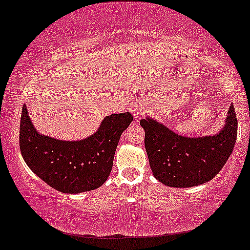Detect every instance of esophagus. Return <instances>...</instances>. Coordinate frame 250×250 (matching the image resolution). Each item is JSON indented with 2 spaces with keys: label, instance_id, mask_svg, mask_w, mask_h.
Wrapping results in <instances>:
<instances>
[{
  "label": "esophagus",
  "instance_id": "obj_1",
  "mask_svg": "<svg viewBox=\"0 0 250 250\" xmlns=\"http://www.w3.org/2000/svg\"><path fill=\"white\" fill-rule=\"evenodd\" d=\"M145 110H146V106H145L143 103L137 104V105L133 108V115H134V117H135L136 120H138V118H140V117L142 116V115H144Z\"/></svg>",
  "mask_w": 250,
  "mask_h": 250
}]
</instances>
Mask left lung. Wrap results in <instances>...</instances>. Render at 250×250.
Returning a JSON list of instances; mask_svg holds the SVG:
<instances>
[{
	"label": "left lung",
	"instance_id": "1",
	"mask_svg": "<svg viewBox=\"0 0 250 250\" xmlns=\"http://www.w3.org/2000/svg\"><path fill=\"white\" fill-rule=\"evenodd\" d=\"M153 175L167 187H197L212 180L227 162L237 138V118L230 105L222 130L213 136L179 135L151 117L140 122Z\"/></svg>",
	"mask_w": 250,
	"mask_h": 250
}]
</instances>
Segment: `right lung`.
<instances>
[{
    "label": "right lung",
    "mask_w": 250,
    "mask_h": 250,
    "mask_svg": "<svg viewBox=\"0 0 250 250\" xmlns=\"http://www.w3.org/2000/svg\"><path fill=\"white\" fill-rule=\"evenodd\" d=\"M132 121L130 113L113 114L85 140L61 141L38 133L23 105L21 154L32 172L53 189L63 193L95 190L109 176L118 141Z\"/></svg>",
    "instance_id": "1"
}]
</instances>
